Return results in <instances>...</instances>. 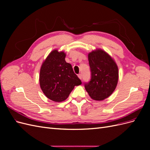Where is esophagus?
<instances>
[{
  "mask_svg": "<svg viewBox=\"0 0 150 150\" xmlns=\"http://www.w3.org/2000/svg\"><path fill=\"white\" fill-rule=\"evenodd\" d=\"M78 77H79V78L80 79H82V78H83L82 74H78Z\"/></svg>",
  "mask_w": 150,
  "mask_h": 150,
  "instance_id": "obj_1",
  "label": "esophagus"
}]
</instances>
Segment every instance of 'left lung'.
Segmentation results:
<instances>
[{
    "mask_svg": "<svg viewBox=\"0 0 150 150\" xmlns=\"http://www.w3.org/2000/svg\"><path fill=\"white\" fill-rule=\"evenodd\" d=\"M91 77L84 87L89 96L101 101L113 93L118 81V68L112 58L105 51L97 49L88 54Z\"/></svg>",
    "mask_w": 150,
    "mask_h": 150,
    "instance_id": "obj_1",
    "label": "left lung"
}]
</instances>
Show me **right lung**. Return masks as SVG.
<instances>
[{
	"label": "right lung",
	"mask_w": 150,
	"mask_h": 150,
	"mask_svg": "<svg viewBox=\"0 0 150 150\" xmlns=\"http://www.w3.org/2000/svg\"><path fill=\"white\" fill-rule=\"evenodd\" d=\"M65 57L64 52L54 50L40 67V88L47 98L55 102L66 100L74 86L82 83Z\"/></svg>",
	"instance_id": "obj_1"
}]
</instances>
